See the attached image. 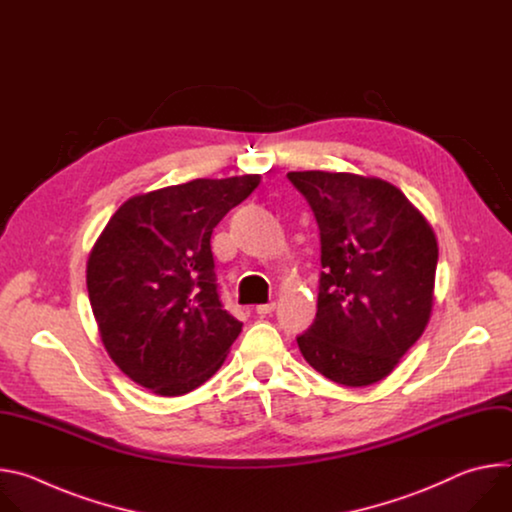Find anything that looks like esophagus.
Segmentation results:
<instances>
[{"mask_svg": "<svg viewBox=\"0 0 512 512\" xmlns=\"http://www.w3.org/2000/svg\"><path fill=\"white\" fill-rule=\"evenodd\" d=\"M275 310V302H269V304H261V306H257L255 308V312L259 314V316H267V314H271Z\"/></svg>", "mask_w": 512, "mask_h": 512, "instance_id": "esophagus-1", "label": "esophagus"}]
</instances>
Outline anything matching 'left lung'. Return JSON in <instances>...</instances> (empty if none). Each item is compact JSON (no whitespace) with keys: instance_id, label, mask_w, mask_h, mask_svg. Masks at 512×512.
<instances>
[{"instance_id":"left-lung-1","label":"left lung","mask_w":512,"mask_h":512,"mask_svg":"<svg viewBox=\"0 0 512 512\" xmlns=\"http://www.w3.org/2000/svg\"><path fill=\"white\" fill-rule=\"evenodd\" d=\"M320 229L318 312L298 346L326 379L369 387L389 377L423 334L437 239L391 182L350 172H289Z\"/></svg>"}]
</instances>
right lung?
I'll use <instances>...</instances> for the list:
<instances>
[{
	"mask_svg": "<svg viewBox=\"0 0 512 512\" xmlns=\"http://www.w3.org/2000/svg\"><path fill=\"white\" fill-rule=\"evenodd\" d=\"M259 182L198 178L135 194L109 218L87 289L103 346L133 383L180 397L223 367L243 322L218 300L210 235Z\"/></svg>",
	"mask_w": 512,
	"mask_h": 512,
	"instance_id": "1",
	"label": "right lung"
}]
</instances>
